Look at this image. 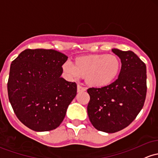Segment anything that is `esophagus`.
Listing matches in <instances>:
<instances>
[{
  "mask_svg": "<svg viewBox=\"0 0 158 158\" xmlns=\"http://www.w3.org/2000/svg\"><path fill=\"white\" fill-rule=\"evenodd\" d=\"M85 90H86V88L82 87L81 85H77V91H78V92H82V91H85Z\"/></svg>",
  "mask_w": 158,
  "mask_h": 158,
  "instance_id": "34e87169",
  "label": "esophagus"
}]
</instances>
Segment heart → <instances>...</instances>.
Returning a JSON list of instances; mask_svg holds the SVG:
<instances>
[{
	"label": "heart",
	"mask_w": 158,
	"mask_h": 158,
	"mask_svg": "<svg viewBox=\"0 0 158 158\" xmlns=\"http://www.w3.org/2000/svg\"><path fill=\"white\" fill-rule=\"evenodd\" d=\"M64 72L70 79L85 76V81L94 87H103L110 84L118 74L121 62L112 54H100L81 57L74 64L67 59L62 65Z\"/></svg>",
	"instance_id": "1"
}]
</instances>
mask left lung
Returning <instances> with one entry per match:
<instances>
[{
    "label": "left lung",
    "mask_w": 158,
    "mask_h": 158,
    "mask_svg": "<svg viewBox=\"0 0 158 158\" xmlns=\"http://www.w3.org/2000/svg\"><path fill=\"white\" fill-rule=\"evenodd\" d=\"M121 68L114 82L90 88L88 115L97 130L112 133L127 127L143 109L147 91L146 66L132 51L112 48Z\"/></svg>",
    "instance_id": "1"
}]
</instances>
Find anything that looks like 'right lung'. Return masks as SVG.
Returning a JSON list of instances; mask_svg holds the SVG:
<instances>
[{
	"label": "right lung",
	"instance_id": "1",
	"mask_svg": "<svg viewBox=\"0 0 158 158\" xmlns=\"http://www.w3.org/2000/svg\"><path fill=\"white\" fill-rule=\"evenodd\" d=\"M68 57L53 49H25L10 66L9 100L15 115L34 131H52L61 124L77 85L60 77Z\"/></svg>",
	"mask_w": 158,
	"mask_h": 158
}]
</instances>
